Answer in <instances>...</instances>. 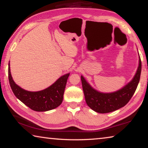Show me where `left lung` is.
I'll use <instances>...</instances> for the list:
<instances>
[{
	"instance_id": "8db88e82",
	"label": "left lung",
	"mask_w": 148,
	"mask_h": 148,
	"mask_svg": "<svg viewBox=\"0 0 148 148\" xmlns=\"http://www.w3.org/2000/svg\"><path fill=\"white\" fill-rule=\"evenodd\" d=\"M142 70V62L139 56V65L136 73L131 82L119 91L103 93L96 91L81 76L85 99L89 108L101 114L114 112L125 106L133 96L139 83Z\"/></svg>"
}]
</instances>
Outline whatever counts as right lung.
I'll return each mask as SVG.
<instances>
[{"label": "right lung", "mask_w": 148, "mask_h": 148, "mask_svg": "<svg viewBox=\"0 0 148 148\" xmlns=\"http://www.w3.org/2000/svg\"><path fill=\"white\" fill-rule=\"evenodd\" d=\"M70 73L64 75L47 88L40 91L32 92L22 89L12 79L10 63L8 79L11 89L17 99L32 110L46 112L58 107L62 103L66 82Z\"/></svg>", "instance_id": "right-lung-1"}]
</instances>
